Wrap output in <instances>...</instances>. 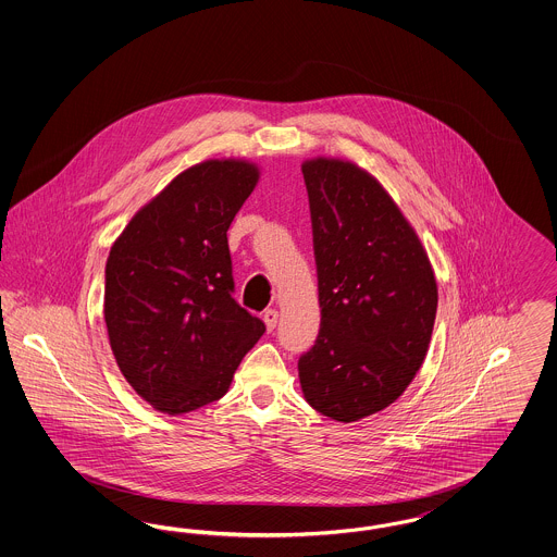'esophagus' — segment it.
Returning a JSON list of instances; mask_svg holds the SVG:
<instances>
[{
    "instance_id": "34e87169",
    "label": "esophagus",
    "mask_w": 557,
    "mask_h": 557,
    "mask_svg": "<svg viewBox=\"0 0 557 557\" xmlns=\"http://www.w3.org/2000/svg\"><path fill=\"white\" fill-rule=\"evenodd\" d=\"M263 319H265L267 330H269V332H273V330H275V325H277V319H280V315H277V311H275V309H267Z\"/></svg>"
}]
</instances>
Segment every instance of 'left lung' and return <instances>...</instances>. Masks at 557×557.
<instances>
[{
	"mask_svg": "<svg viewBox=\"0 0 557 557\" xmlns=\"http://www.w3.org/2000/svg\"><path fill=\"white\" fill-rule=\"evenodd\" d=\"M321 327L298 359L307 403L336 422L386 409L424 363L438 288L395 200L348 160L302 162Z\"/></svg>",
	"mask_w": 557,
	"mask_h": 557,
	"instance_id": "1",
	"label": "left lung"
}]
</instances>
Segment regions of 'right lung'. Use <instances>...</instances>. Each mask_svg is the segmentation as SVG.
<instances>
[{
    "label": "right lung",
    "instance_id": "1",
    "mask_svg": "<svg viewBox=\"0 0 557 557\" xmlns=\"http://www.w3.org/2000/svg\"><path fill=\"white\" fill-rule=\"evenodd\" d=\"M259 182L248 160H205L129 221L107 261L108 341L133 391L182 416L219 400L265 323L234 300L227 230Z\"/></svg>",
    "mask_w": 557,
    "mask_h": 557
}]
</instances>
